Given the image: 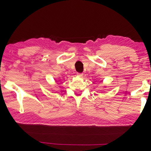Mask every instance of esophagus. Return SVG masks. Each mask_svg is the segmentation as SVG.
Segmentation results:
<instances>
[{
	"label": "esophagus",
	"mask_w": 151,
	"mask_h": 151,
	"mask_svg": "<svg viewBox=\"0 0 151 151\" xmlns=\"http://www.w3.org/2000/svg\"><path fill=\"white\" fill-rule=\"evenodd\" d=\"M77 76L78 77H83V73H77Z\"/></svg>",
	"instance_id": "esophagus-1"
}]
</instances>
